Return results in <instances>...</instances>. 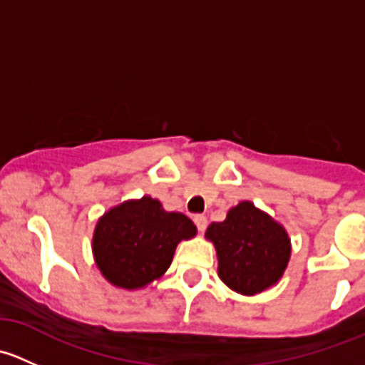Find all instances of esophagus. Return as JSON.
I'll return each mask as SVG.
<instances>
[{"label": "esophagus", "mask_w": 365, "mask_h": 365, "mask_svg": "<svg viewBox=\"0 0 365 365\" xmlns=\"http://www.w3.org/2000/svg\"><path fill=\"white\" fill-rule=\"evenodd\" d=\"M194 224H196V226H197V230L205 231L206 230V224H208V220H206L205 215H194Z\"/></svg>", "instance_id": "esophagus-1"}]
</instances>
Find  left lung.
Wrapping results in <instances>:
<instances>
[{"instance_id":"1","label":"left lung","mask_w":365,"mask_h":365,"mask_svg":"<svg viewBox=\"0 0 365 365\" xmlns=\"http://www.w3.org/2000/svg\"><path fill=\"white\" fill-rule=\"evenodd\" d=\"M205 237L215 245L220 281L247 297L277 284L292 256L284 227L251 201L233 206L222 222L210 224Z\"/></svg>"}]
</instances>
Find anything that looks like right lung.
Wrapping results in <instances>:
<instances>
[{"label":"right lung","instance_id":"1","mask_svg":"<svg viewBox=\"0 0 365 365\" xmlns=\"http://www.w3.org/2000/svg\"><path fill=\"white\" fill-rule=\"evenodd\" d=\"M196 231L187 215L165 212L159 200L143 196L113 206L98 219L91 249L98 270L113 286L139 289L165 274L176 245Z\"/></svg>","mask_w":365,"mask_h":365}]
</instances>
